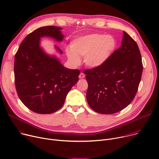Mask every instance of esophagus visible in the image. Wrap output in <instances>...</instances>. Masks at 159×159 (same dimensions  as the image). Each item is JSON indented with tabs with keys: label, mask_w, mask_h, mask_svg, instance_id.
<instances>
[{
	"label": "esophagus",
	"mask_w": 159,
	"mask_h": 159,
	"mask_svg": "<svg viewBox=\"0 0 159 159\" xmlns=\"http://www.w3.org/2000/svg\"><path fill=\"white\" fill-rule=\"evenodd\" d=\"M85 77V74L84 73H82V72H81V73L80 74V75H79V78L80 79H84Z\"/></svg>",
	"instance_id": "obj_1"
}]
</instances>
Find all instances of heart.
<instances>
[{
    "label": "heart",
    "mask_w": 159,
    "mask_h": 159,
    "mask_svg": "<svg viewBox=\"0 0 159 159\" xmlns=\"http://www.w3.org/2000/svg\"><path fill=\"white\" fill-rule=\"evenodd\" d=\"M115 47L116 42L111 35L94 34L74 40L70 45L71 49H66V52L74 65H79L80 57H84L86 66L96 68L108 60Z\"/></svg>",
    "instance_id": "obj_1"
}]
</instances>
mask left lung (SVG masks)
I'll return each mask as SVG.
<instances>
[{
  "instance_id": "8db88e82",
  "label": "left lung",
  "mask_w": 159,
  "mask_h": 159,
  "mask_svg": "<svg viewBox=\"0 0 159 159\" xmlns=\"http://www.w3.org/2000/svg\"><path fill=\"white\" fill-rule=\"evenodd\" d=\"M121 46L99 66L84 71L88 83L86 94L89 107L103 114L119 112L134 99L143 72L139 48L123 32Z\"/></svg>"
}]
</instances>
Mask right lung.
<instances>
[{
    "label": "right lung",
    "mask_w": 159,
    "mask_h": 159,
    "mask_svg": "<svg viewBox=\"0 0 159 159\" xmlns=\"http://www.w3.org/2000/svg\"><path fill=\"white\" fill-rule=\"evenodd\" d=\"M61 29L54 26L37 28L23 39L14 57V82L18 97L28 109L37 113L49 114L58 110L79 81V70L64 67L40 47L43 37L61 41Z\"/></svg>",
    "instance_id": "1"
}]
</instances>
